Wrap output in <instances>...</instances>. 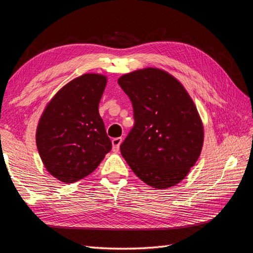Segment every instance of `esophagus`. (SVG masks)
Listing matches in <instances>:
<instances>
[{
  "label": "esophagus",
  "mask_w": 253,
  "mask_h": 253,
  "mask_svg": "<svg viewBox=\"0 0 253 253\" xmlns=\"http://www.w3.org/2000/svg\"><path fill=\"white\" fill-rule=\"evenodd\" d=\"M122 142V138L121 137H117V138H114L112 139V144H113V152L117 153L119 151L120 148V144Z\"/></svg>",
  "instance_id": "1"
}]
</instances>
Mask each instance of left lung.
I'll return each mask as SVG.
<instances>
[{"mask_svg":"<svg viewBox=\"0 0 253 253\" xmlns=\"http://www.w3.org/2000/svg\"><path fill=\"white\" fill-rule=\"evenodd\" d=\"M118 84L132 102L135 120L121 155L147 185L175 186L195 165L204 143L193 100L177 79L158 68L124 75Z\"/></svg>","mask_w":253,"mask_h":253,"instance_id":"obj_1","label":"left lung"}]
</instances>
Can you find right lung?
<instances>
[{
    "label": "right lung",
    "instance_id": "add662e5",
    "mask_svg": "<svg viewBox=\"0 0 253 253\" xmlns=\"http://www.w3.org/2000/svg\"><path fill=\"white\" fill-rule=\"evenodd\" d=\"M106 77L84 74L68 82L44 110L36 142L46 170L72 183L94 172L112 149L98 106Z\"/></svg>",
    "mask_w": 253,
    "mask_h": 253
}]
</instances>
